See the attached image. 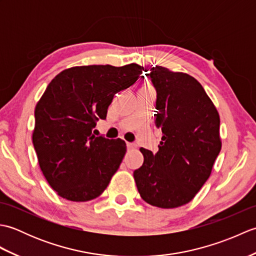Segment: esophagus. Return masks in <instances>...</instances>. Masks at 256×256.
I'll return each instance as SVG.
<instances>
[{
    "label": "esophagus",
    "instance_id": "obj_1",
    "mask_svg": "<svg viewBox=\"0 0 256 256\" xmlns=\"http://www.w3.org/2000/svg\"><path fill=\"white\" fill-rule=\"evenodd\" d=\"M126 146H128V150H134L138 148V145L135 143H126Z\"/></svg>",
    "mask_w": 256,
    "mask_h": 256
}]
</instances>
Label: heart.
Masks as SVG:
<instances>
[{"mask_svg": "<svg viewBox=\"0 0 256 256\" xmlns=\"http://www.w3.org/2000/svg\"><path fill=\"white\" fill-rule=\"evenodd\" d=\"M142 89H145V90H153V88H152V86H150V84H145L143 86Z\"/></svg>", "mask_w": 256, "mask_h": 256, "instance_id": "b5f03b06", "label": "heart"}]
</instances>
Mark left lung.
Masks as SVG:
<instances>
[{"instance_id":"left-lung-1","label":"left lung","mask_w":256,"mask_h":256,"mask_svg":"<svg viewBox=\"0 0 256 256\" xmlns=\"http://www.w3.org/2000/svg\"><path fill=\"white\" fill-rule=\"evenodd\" d=\"M157 92L158 152L140 148L144 162L134 170L140 197L158 208L188 204L209 178L221 150L220 116L197 80L162 66L148 74Z\"/></svg>"}]
</instances>
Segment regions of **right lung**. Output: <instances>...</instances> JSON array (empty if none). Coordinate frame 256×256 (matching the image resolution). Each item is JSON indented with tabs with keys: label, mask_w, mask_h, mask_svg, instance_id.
<instances>
[{
	"label": "right lung",
	"mask_w": 256,
	"mask_h": 256,
	"mask_svg": "<svg viewBox=\"0 0 256 256\" xmlns=\"http://www.w3.org/2000/svg\"><path fill=\"white\" fill-rule=\"evenodd\" d=\"M144 68L138 64L79 66L54 78L37 102L32 144L42 175L60 197L89 201L104 192L126 152L121 138L94 136L118 92Z\"/></svg>",
	"instance_id": "obj_1"
}]
</instances>
